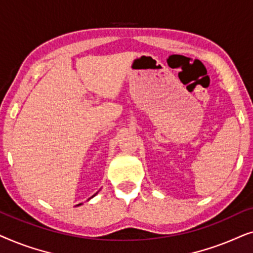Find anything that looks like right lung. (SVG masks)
I'll use <instances>...</instances> for the list:
<instances>
[{
	"mask_svg": "<svg viewBox=\"0 0 253 253\" xmlns=\"http://www.w3.org/2000/svg\"><path fill=\"white\" fill-rule=\"evenodd\" d=\"M95 195H96V193H95ZM95 195H94V196H95ZM94 196H92V197H91V198H93V197H94ZM79 205H82V204H79Z\"/></svg>",
	"mask_w": 253,
	"mask_h": 253,
	"instance_id": "add662e5",
	"label": "right lung"
}]
</instances>
